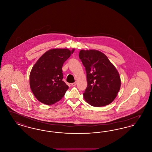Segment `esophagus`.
I'll return each instance as SVG.
<instances>
[{
    "label": "esophagus",
    "mask_w": 152,
    "mask_h": 152,
    "mask_svg": "<svg viewBox=\"0 0 152 152\" xmlns=\"http://www.w3.org/2000/svg\"><path fill=\"white\" fill-rule=\"evenodd\" d=\"M76 84H77V82H75V83H72L71 84V85L72 86H76Z\"/></svg>",
    "instance_id": "1"
}]
</instances>
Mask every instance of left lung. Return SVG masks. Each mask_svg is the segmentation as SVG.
I'll return each instance as SVG.
<instances>
[{"label":"left lung","instance_id":"1","mask_svg":"<svg viewBox=\"0 0 152 152\" xmlns=\"http://www.w3.org/2000/svg\"><path fill=\"white\" fill-rule=\"evenodd\" d=\"M79 58L87 72L84 100L94 107L109 105L115 99L121 87L116 67L104 53L96 50H80Z\"/></svg>","mask_w":152,"mask_h":152}]
</instances>
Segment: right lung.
Returning a JSON list of instances; mask_svg holds the SVG:
<instances>
[{
    "label": "right lung",
    "mask_w": 152,
    "mask_h": 152,
    "mask_svg": "<svg viewBox=\"0 0 152 152\" xmlns=\"http://www.w3.org/2000/svg\"><path fill=\"white\" fill-rule=\"evenodd\" d=\"M74 51L51 49L37 60L29 74V86L38 101L52 105L64 97L68 86L62 80V66Z\"/></svg>",
    "instance_id": "obj_1"
}]
</instances>
